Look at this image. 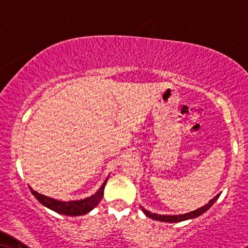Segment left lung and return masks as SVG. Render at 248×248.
<instances>
[{
	"label": "left lung",
	"instance_id": "1",
	"mask_svg": "<svg viewBox=\"0 0 248 248\" xmlns=\"http://www.w3.org/2000/svg\"><path fill=\"white\" fill-rule=\"evenodd\" d=\"M219 198V194L218 195H216L213 200H210L209 203H207L203 207L199 208V209L194 210V211H190L188 214H184V215H175V216H169V215H157V214H151L150 211L145 210L144 208H142L143 213L147 215L148 217H150V218L153 219H156V220H160V222H169V223H178V222H183V220H186V219H189V218H195V217L200 216V215H202L203 213H205L209 208L211 207L215 203V201H216L217 199Z\"/></svg>",
	"mask_w": 248,
	"mask_h": 248
}]
</instances>
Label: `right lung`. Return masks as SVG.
I'll return each mask as SVG.
<instances>
[{"mask_svg":"<svg viewBox=\"0 0 248 248\" xmlns=\"http://www.w3.org/2000/svg\"><path fill=\"white\" fill-rule=\"evenodd\" d=\"M107 181V179H106ZM106 181L101 185V187L94 195L90 196V198L79 200V201H69V202H63V201H58V200L47 198V196L41 195L38 192H35L32 188L31 193L33 194L34 198L40 202L41 204H44L45 207L49 208L50 210L55 211L61 215H67V216H80V215H84L89 211L93 209L94 207H97V204L99 203L103 199L104 195V188H105Z\"/></svg>","mask_w":248,"mask_h":248,"instance_id":"obj_1","label":"right lung"}]
</instances>
